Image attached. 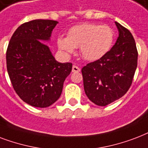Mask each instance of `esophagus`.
<instances>
[{"label": "esophagus", "instance_id": "34e87169", "mask_svg": "<svg viewBox=\"0 0 148 148\" xmlns=\"http://www.w3.org/2000/svg\"><path fill=\"white\" fill-rule=\"evenodd\" d=\"M72 72L73 73H79L80 72V69L76 66H73V69H72Z\"/></svg>", "mask_w": 148, "mask_h": 148}]
</instances>
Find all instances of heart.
I'll list each match as a JSON object with an SVG mask.
<instances>
[{"mask_svg": "<svg viewBox=\"0 0 148 148\" xmlns=\"http://www.w3.org/2000/svg\"><path fill=\"white\" fill-rule=\"evenodd\" d=\"M114 38V32L109 25L82 23L71 27L67 37L59 36L57 45L66 54L73 53L75 48H79L82 58L94 62L108 53Z\"/></svg>", "mask_w": 148, "mask_h": 148, "instance_id": "b5f03b06", "label": "heart"}]
</instances>
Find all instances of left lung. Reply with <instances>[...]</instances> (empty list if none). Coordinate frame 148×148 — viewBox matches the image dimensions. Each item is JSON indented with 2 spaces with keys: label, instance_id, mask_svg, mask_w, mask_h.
<instances>
[{
  "label": "left lung",
  "instance_id": "1",
  "mask_svg": "<svg viewBox=\"0 0 148 148\" xmlns=\"http://www.w3.org/2000/svg\"><path fill=\"white\" fill-rule=\"evenodd\" d=\"M115 24L119 31L115 45L103 58L82 69L85 92L98 106H106L127 92L137 66L138 53L132 34Z\"/></svg>",
  "mask_w": 148,
  "mask_h": 148
}]
</instances>
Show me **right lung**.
<instances>
[{
	"mask_svg": "<svg viewBox=\"0 0 148 148\" xmlns=\"http://www.w3.org/2000/svg\"><path fill=\"white\" fill-rule=\"evenodd\" d=\"M58 24L52 20H33L16 29L6 52L7 69L18 97L26 103L44 108L60 97L64 81L73 64L56 60L43 41H49Z\"/></svg>",
	"mask_w": 148,
	"mask_h": 148,
	"instance_id": "add662e5",
	"label": "right lung"
}]
</instances>
